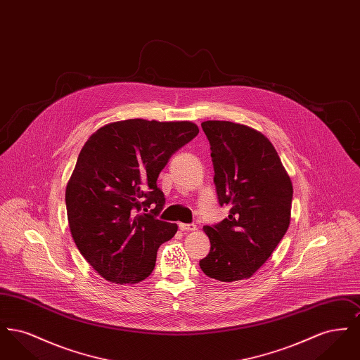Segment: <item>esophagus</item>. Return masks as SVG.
Segmentation results:
<instances>
[{
  "label": "esophagus",
  "instance_id": "34e87169",
  "mask_svg": "<svg viewBox=\"0 0 360 360\" xmlns=\"http://www.w3.org/2000/svg\"><path fill=\"white\" fill-rule=\"evenodd\" d=\"M179 229L182 232H193V231H197V225H194V224H179Z\"/></svg>",
  "mask_w": 360,
  "mask_h": 360
}]
</instances>
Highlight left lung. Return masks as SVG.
I'll return each mask as SVG.
<instances>
[{
  "instance_id": "8db88e82",
  "label": "left lung",
  "mask_w": 360,
  "mask_h": 360,
  "mask_svg": "<svg viewBox=\"0 0 360 360\" xmlns=\"http://www.w3.org/2000/svg\"><path fill=\"white\" fill-rule=\"evenodd\" d=\"M214 185L229 214L204 226L210 240L200 260L209 278L248 279L271 257L290 224L292 185L271 141L257 129L231 121H204Z\"/></svg>"
}]
</instances>
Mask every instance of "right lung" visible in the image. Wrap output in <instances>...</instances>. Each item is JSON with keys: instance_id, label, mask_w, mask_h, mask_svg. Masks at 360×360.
<instances>
[{"instance_id": "1", "label": "right lung", "mask_w": 360, "mask_h": 360, "mask_svg": "<svg viewBox=\"0 0 360 360\" xmlns=\"http://www.w3.org/2000/svg\"><path fill=\"white\" fill-rule=\"evenodd\" d=\"M198 132L190 121L131 119L87 139L68 182L66 209L79 252L106 281L134 285L153 273L159 245L178 231L155 217L166 201L156 179Z\"/></svg>"}]
</instances>
